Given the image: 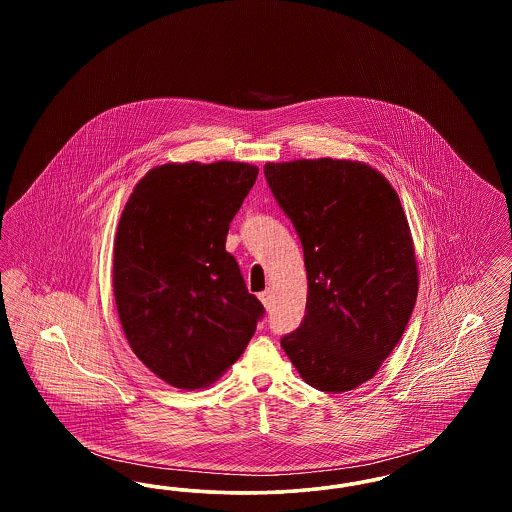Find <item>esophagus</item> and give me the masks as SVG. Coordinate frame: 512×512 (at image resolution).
<instances>
[{
	"instance_id": "esophagus-1",
	"label": "esophagus",
	"mask_w": 512,
	"mask_h": 512,
	"mask_svg": "<svg viewBox=\"0 0 512 512\" xmlns=\"http://www.w3.org/2000/svg\"><path fill=\"white\" fill-rule=\"evenodd\" d=\"M259 299H261V303L265 305V309H270V305H272V292H270V290L259 293Z\"/></svg>"
}]
</instances>
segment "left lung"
<instances>
[{
  "mask_svg": "<svg viewBox=\"0 0 512 512\" xmlns=\"http://www.w3.org/2000/svg\"><path fill=\"white\" fill-rule=\"evenodd\" d=\"M265 178L301 240L309 284L305 318L282 349L309 386L355 390L401 340L418 295L399 195L347 159L267 163Z\"/></svg>",
  "mask_w": 512,
  "mask_h": 512,
  "instance_id": "8db88e82",
  "label": "left lung"
}]
</instances>
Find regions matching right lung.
<instances>
[{"mask_svg":"<svg viewBox=\"0 0 512 512\" xmlns=\"http://www.w3.org/2000/svg\"><path fill=\"white\" fill-rule=\"evenodd\" d=\"M259 169L167 163L128 197L113 249V292L134 355L180 390L207 388L244 353L265 307L247 292L226 234Z\"/></svg>","mask_w":512,"mask_h":512,"instance_id":"right-lung-1","label":"right lung"}]
</instances>
